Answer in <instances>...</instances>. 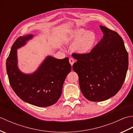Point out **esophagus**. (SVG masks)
<instances>
[{
    "label": "esophagus",
    "instance_id": "34e87169",
    "mask_svg": "<svg viewBox=\"0 0 133 133\" xmlns=\"http://www.w3.org/2000/svg\"><path fill=\"white\" fill-rule=\"evenodd\" d=\"M69 62H70V63L71 64V66H72L73 64H74V59H72V58H70V59H69Z\"/></svg>",
    "mask_w": 133,
    "mask_h": 133
}]
</instances>
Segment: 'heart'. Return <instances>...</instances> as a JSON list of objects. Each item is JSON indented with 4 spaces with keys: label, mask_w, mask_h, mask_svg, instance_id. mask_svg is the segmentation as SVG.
Listing matches in <instances>:
<instances>
[{
    "label": "heart",
    "mask_w": 133,
    "mask_h": 133,
    "mask_svg": "<svg viewBox=\"0 0 133 133\" xmlns=\"http://www.w3.org/2000/svg\"><path fill=\"white\" fill-rule=\"evenodd\" d=\"M98 40L96 33L83 29L73 30L69 34L68 41L72 44V50L78 54H87L94 47Z\"/></svg>",
    "instance_id": "heart-1"
}]
</instances>
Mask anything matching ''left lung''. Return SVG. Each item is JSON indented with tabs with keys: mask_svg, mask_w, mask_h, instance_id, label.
<instances>
[{
	"mask_svg": "<svg viewBox=\"0 0 133 133\" xmlns=\"http://www.w3.org/2000/svg\"><path fill=\"white\" fill-rule=\"evenodd\" d=\"M99 27L103 38L91 52L72 54L77 60L72 69L78 75L81 91L92 102L105 101L117 94L125 81L129 65L122 38L114 31Z\"/></svg>",
	"mask_w": 133,
	"mask_h": 133,
	"instance_id": "obj_1",
	"label": "left lung"
}]
</instances>
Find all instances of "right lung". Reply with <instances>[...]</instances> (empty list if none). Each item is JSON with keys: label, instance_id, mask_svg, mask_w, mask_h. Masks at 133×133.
Wrapping results in <instances>:
<instances>
[{"label": "right lung", "instance_id": "right-lung-1", "mask_svg": "<svg viewBox=\"0 0 133 133\" xmlns=\"http://www.w3.org/2000/svg\"><path fill=\"white\" fill-rule=\"evenodd\" d=\"M34 35L20 36L11 47L6 69L10 85L22 100L38 107L55 104L60 98L63 83L71 71L69 58L56 59L47 56L35 71L26 74L18 67L17 50L25 46Z\"/></svg>", "mask_w": 133, "mask_h": 133}]
</instances>
